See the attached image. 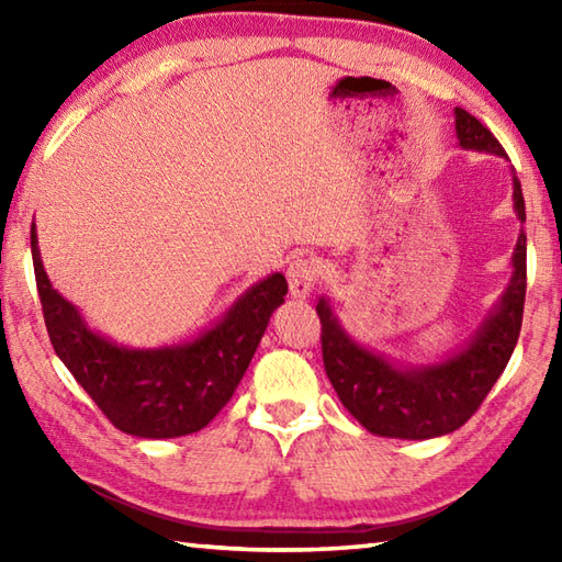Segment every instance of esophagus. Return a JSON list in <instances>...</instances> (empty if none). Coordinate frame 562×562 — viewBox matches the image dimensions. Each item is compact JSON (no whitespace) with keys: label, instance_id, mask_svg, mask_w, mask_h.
Here are the masks:
<instances>
[{"label":"esophagus","instance_id":"1","mask_svg":"<svg viewBox=\"0 0 562 562\" xmlns=\"http://www.w3.org/2000/svg\"><path fill=\"white\" fill-rule=\"evenodd\" d=\"M316 280H318V268L312 258H300L290 262L288 282H290V292L296 296V300H306V296L312 294Z\"/></svg>","mask_w":562,"mask_h":562}]
</instances>
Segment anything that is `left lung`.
<instances>
[{"mask_svg":"<svg viewBox=\"0 0 562 562\" xmlns=\"http://www.w3.org/2000/svg\"><path fill=\"white\" fill-rule=\"evenodd\" d=\"M459 147L495 154L509 161L507 151L479 117L453 109ZM512 198L519 222H527L521 183L512 176ZM527 296V234L519 232L512 254V278L491 314L475 328L463 348L432 364L391 362L386 355L357 342L342 328L333 306L321 296V350L324 367L342 401L372 435L391 439H432L459 429L479 411L499 374L505 372L521 330Z\"/></svg>","mask_w":562,"mask_h":562,"instance_id":"obj_1","label":"left lung"}]
</instances>
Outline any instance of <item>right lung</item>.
Instances as JSON below:
<instances>
[{
    "label": "right lung",
    "instance_id": "right-lung-1",
    "mask_svg": "<svg viewBox=\"0 0 562 562\" xmlns=\"http://www.w3.org/2000/svg\"><path fill=\"white\" fill-rule=\"evenodd\" d=\"M31 254L57 357L117 429L142 439L183 437L205 427L234 396L272 312L288 294L284 274L272 272L198 338L161 348H127L93 330L79 308L53 288L35 224Z\"/></svg>",
    "mask_w": 562,
    "mask_h": 562
}]
</instances>
